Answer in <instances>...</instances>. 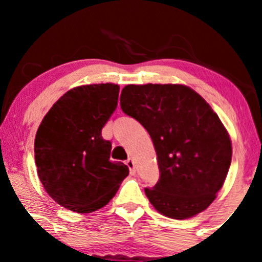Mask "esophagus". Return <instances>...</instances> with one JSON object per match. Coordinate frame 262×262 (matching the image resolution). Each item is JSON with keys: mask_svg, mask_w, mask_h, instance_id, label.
<instances>
[{"mask_svg": "<svg viewBox=\"0 0 262 262\" xmlns=\"http://www.w3.org/2000/svg\"><path fill=\"white\" fill-rule=\"evenodd\" d=\"M125 164L128 165V167H129V170H130V173H132V175H134V173H135V165H134L133 159L129 158L128 160L125 161Z\"/></svg>", "mask_w": 262, "mask_h": 262, "instance_id": "esophagus-1", "label": "esophagus"}]
</instances>
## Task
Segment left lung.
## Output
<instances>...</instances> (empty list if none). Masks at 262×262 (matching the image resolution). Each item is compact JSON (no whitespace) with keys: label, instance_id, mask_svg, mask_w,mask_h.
Masks as SVG:
<instances>
[{"label":"left lung","instance_id":"1","mask_svg":"<svg viewBox=\"0 0 262 262\" xmlns=\"http://www.w3.org/2000/svg\"><path fill=\"white\" fill-rule=\"evenodd\" d=\"M121 108L148 130L160 179L145 194L173 219L198 214L214 201L231 162V141L217 113L183 85H128Z\"/></svg>","mask_w":262,"mask_h":262}]
</instances>
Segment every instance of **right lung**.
<instances>
[{
	"instance_id": "add662e5",
	"label": "right lung",
	"mask_w": 262,
	"mask_h": 262,
	"mask_svg": "<svg viewBox=\"0 0 262 262\" xmlns=\"http://www.w3.org/2000/svg\"><path fill=\"white\" fill-rule=\"evenodd\" d=\"M119 86L75 87L60 97L39 125L35 165L45 191L77 213L104 207L129 175L123 162L110 160L112 144L102 128L118 104Z\"/></svg>"
}]
</instances>
